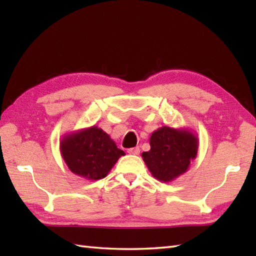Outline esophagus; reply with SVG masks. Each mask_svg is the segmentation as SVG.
I'll list each match as a JSON object with an SVG mask.
<instances>
[{"instance_id":"obj_1","label":"esophagus","mask_w":256,"mask_h":256,"mask_svg":"<svg viewBox=\"0 0 256 256\" xmlns=\"http://www.w3.org/2000/svg\"><path fill=\"white\" fill-rule=\"evenodd\" d=\"M128 154H132V155H138L140 154V148H128Z\"/></svg>"}]
</instances>
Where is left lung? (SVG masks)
I'll use <instances>...</instances> for the list:
<instances>
[{
	"mask_svg": "<svg viewBox=\"0 0 256 256\" xmlns=\"http://www.w3.org/2000/svg\"><path fill=\"white\" fill-rule=\"evenodd\" d=\"M150 150L143 152V160L153 177L162 182L175 180L187 172L198 153L197 135L188 128L162 126L152 133Z\"/></svg>",
	"mask_w": 256,
	"mask_h": 256,
	"instance_id": "obj_1",
	"label": "left lung"
}]
</instances>
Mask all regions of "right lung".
Here are the masks:
<instances>
[{"label":"right lung","instance_id":"obj_1","mask_svg":"<svg viewBox=\"0 0 256 256\" xmlns=\"http://www.w3.org/2000/svg\"><path fill=\"white\" fill-rule=\"evenodd\" d=\"M60 154L68 168L88 180L104 178L125 153L102 128L96 125L64 134Z\"/></svg>","mask_w":256,"mask_h":256}]
</instances>
